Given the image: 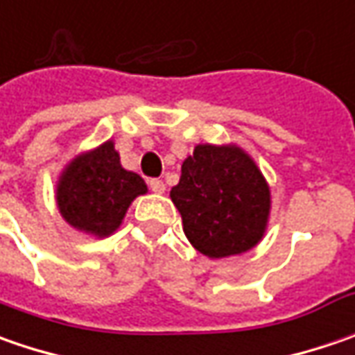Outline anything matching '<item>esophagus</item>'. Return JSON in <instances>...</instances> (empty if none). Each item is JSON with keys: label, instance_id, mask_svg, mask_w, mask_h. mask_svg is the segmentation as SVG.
<instances>
[{"label": "esophagus", "instance_id": "1", "mask_svg": "<svg viewBox=\"0 0 355 355\" xmlns=\"http://www.w3.org/2000/svg\"><path fill=\"white\" fill-rule=\"evenodd\" d=\"M150 189H152L154 193H164V191H166V184H164L162 180H150Z\"/></svg>", "mask_w": 355, "mask_h": 355}]
</instances>
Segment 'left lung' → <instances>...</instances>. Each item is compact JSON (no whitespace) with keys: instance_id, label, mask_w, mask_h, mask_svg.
Here are the masks:
<instances>
[{"instance_id":"8db88e82","label":"left lung","mask_w":355,"mask_h":355,"mask_svg":"<svg viewBox=\"0 0 355 355\" xmlns=\"http://www.w3.org/2000/svg\"><path fill=\"white\" fill-rule=\"evenodd\" d=\"M170 198L187 241L209 259L251 251L265 237L270 187L237 144H198L184 159Z\"/></svg>"}]
</instances>
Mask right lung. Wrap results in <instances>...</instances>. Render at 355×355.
<instances>
[{"mask_svg":"<svg viewBox=\"0 0 355 355\" xmlns=\"http://www.w3.org/2000/svg\"><path fill=\"white\" fill-rule=\"evenodd\" d=\"M148 193L134 171L122 168L114 140L80 152L57 180V207L69 225L96 239L110 237L122 225L130 203Z\"/></svg>","mask_w":355,"mask_h":355,"instance_id":"obj_1","label":"right lung"}]
</instances>
